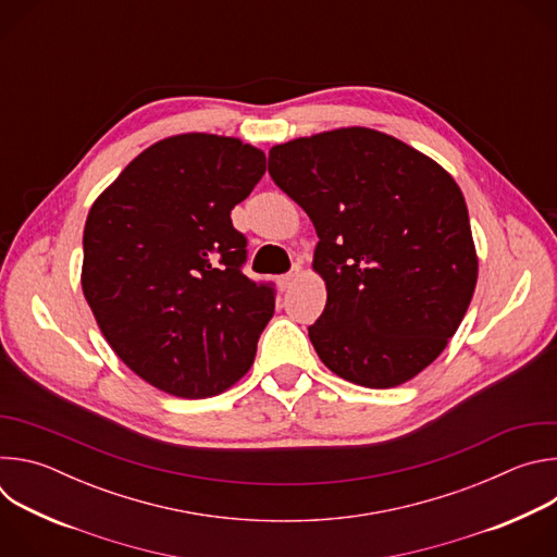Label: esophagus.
<instances>
[{"label":"esophagus","mask_w":557,"mask_h":557,"mask_svg":"<svg viewBox=\"0 0 557 557\" xmlns=\"http://www.w3.org/2000/svg\"><path fill=\"white\" fill-rule=\"evenodd\" d=\"M297 275H299V267H293L286 275H282L277 282H280V288L282 290H286V288H290V284L297 280Z\"/></svg>","instance_id":"obj_1"}]
</instances>
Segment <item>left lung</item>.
I'll return each mask as SVG.
<instances>
[{
  "mask_svg": "<svg viewBox=\"0 0 557 557\" xmlns=\"http://www.w3.org/2000/svg\"><path fill=\"white\" fill-rule=\"evenodd\" d=\"M269 174L320 237L312 269L329 299L308 326L317 355L366 387L417 376L460 326L479 275L454 178L366 127L275 145Z\"/></svg>",
  "mask_w": 557,
  "mask_h": 557,
  "instance_id": "left-lung-1",
  "label": "left lung"
}]
</instances>
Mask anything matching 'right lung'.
I'll list each match as a JSON object with an SVG mask.
<instances>
[{
  "label": "right lung",
  "mask_w": 557,
  "mask_h": 557,
  "mask_svg": "<svg viewBox=\"0 0 557 557\" xmlns=\"http://www.w3.org/2000/svg\"><path fill=\"white\" fill-rule=\"evenodd\" d=\"M267 172L237 138L181 134L147 147L97 198L84 228V295L140 379L183 399L226 389L253 363L275 288L243 273L231 222Z\"/></svg>",
  "instance_id": "obj_1"
}]
</instances>
